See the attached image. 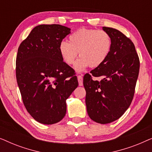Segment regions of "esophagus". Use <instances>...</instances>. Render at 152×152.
<instances>
[{
  "mask_svg": "<svg viewBox=\"0 0 152 152\" xmlns=\"http://www.w3.org/2000/svg\"><path fill=\"white\" fill-rule=\"evenodd\" d=\"M77 80L79 82V86H82L83 85V77L82 75H78L77 76Z\"/></svg>",
  "mask_w": 152,
  "mask_h": 152,
  "instance_id": "obj_1",
  "label": "esophagus"
}]
</instances>
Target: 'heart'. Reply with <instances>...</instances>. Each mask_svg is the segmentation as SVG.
<instances>
[{
    "mask_svg": "<svg viewBox=\"0 0 152 152\" xmlns=\"http://www.w3.org/2000/svg\"><path fill=\"white\" fill-rule=\"evenodd\" d=\"M112 47L110 35L106 31L94 29H80L69 36V43L61 41L59 51L63 61L68 65L75 63V69L82 72L88 66L97 68L109 57Z\"/></svg>",
    "mask_w": 152,
    "mask_h": 152,
    "instance_id": "b5f03b06",
    "label": "heart"
}]
</instances>
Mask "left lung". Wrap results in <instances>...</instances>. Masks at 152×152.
<instances>
[{"label": "left lung", "mask_w": 152, "mask_h": 152, "mask_svg": "<svg viewBox=\"0 0 152 152\" xmlns=\"http://www.w3.org/2000/svg\"><path fill=\"white\" fill-rule=\"evenodd\" d=\"M102 30L111 38V53L91 75H85L83 84L88 116L97 123L108 124L120 118L129 107L140 61L134 44L125 35L114 28L103 27ZM93 76L99 80H93Z\"/></svg>", "instance_id": "8db88e82"}]
</instances>
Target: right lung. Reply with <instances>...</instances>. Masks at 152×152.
<instances>
[{
	"mask_svg": "<svg viewBox=\"0 0 152 152\" xmlns=\"http://www.w3.org/2000/svg\"><path fill=\"white\" fill-rule=\"evenodd\" d=\"M70 28L39 25L20 43L16 75L27 111L37 122L53 124L66 113V99L78 86L74 70L63 61L59 45Z\"/></svg>",
	"mask_w": 152,
	"mask_h": 152,
	"instance_id": "1",
	"label": "right lung"
}]
</instances>
